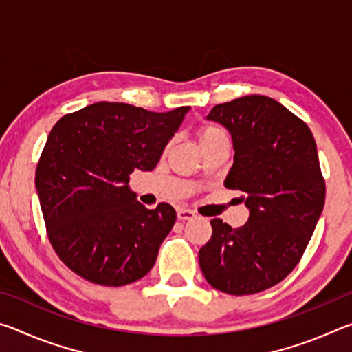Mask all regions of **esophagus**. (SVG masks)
I'll list each match as a JSON object with an SVG mask.
<instances>
[{"label":"esophagus","instance_id":"esophagus-1","mask_svg":"<svg viewBox=\"0 0 352 352\" xmlns=\"http://www.w3.org/2000/svg\"><path fill=\"white\" fill-rule=\"evenodd\" d=\"M177 217L178 220H189L195 217V212L192 210H186V208H178Z\"/></svg>","mask_w":352,"mask_h":352}]
</instances>
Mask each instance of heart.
<instances>
[{
  "mask_svg": "<svg viewBox=\"0 0 352 352\" xmlns=\"http://www.w3.org/2000/svg\"><path fill=\"white\" fill-rule=\"evenodd\" d=\"M197 138L200 146L201 144H206V142L214 141V140H219V138H228L225 133V130H222L220 127H214V126H205L199 130L197 133Z\"/></svg>",
  "mask_w": 352,
  "mask_h": 352,
  "instance_id": "obj_1",
  "label": "heart"
}]
</instances>
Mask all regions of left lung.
Here are the masks:
<instances>
[{"label":"left lung","mask_w":352,"mask_h":352,"mask_svg":"<svg viewBox=\"0 0 352 352\" xmlns=\"http://www.w3.org/2000/svg\"><path fill=\"white\" fill-rule=\"evenodd\" d=\"M208 119L230 130L234 163L225 186L243 192L250 217L239 228L211 220L200 269L214 289L253 295L281 283L314 234L326 197L317 144L302 119L261 94L219 104Z\"/></svg>","instance_id":"8db88e82"}]
</instances>
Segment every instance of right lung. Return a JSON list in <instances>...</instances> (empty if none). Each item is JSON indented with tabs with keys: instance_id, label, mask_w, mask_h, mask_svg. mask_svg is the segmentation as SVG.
<instances>
[{
	"instance_id": "right-lung-1",
	"label": "right lung",
	"mask_w": 352,
	"mask_h": 352,
	"mask_svg": "<svg viewBox=\"0 0 352 352\" xmlns=\"http://www.w3.org/2000/svg\"><path fill=\"white\" fill-rule=\"evenodd\" d=\"M189 109L96 102L52 127L35 188L47 239L76 275L119 287L151 272L177 214L169 204L147 210L127 183L135 169H155Z\"/></svg>"
}]
</instances>
